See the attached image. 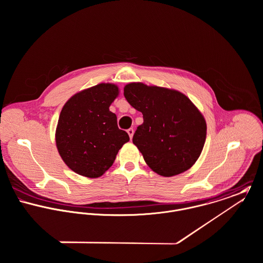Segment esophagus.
Segmentation results:
<instances>
[{
    "label": "esophagus",
    "instance_id": "34e87169",
    "mask_svg": "<svg viewBox=\"0 0 263 263\" xmlns=\"http://www.w3.org/2000/svg\"><path fill=\"white\" fill-rule=\"evenodd\" d=\"M127 132H128V134H129L130 138L132 139V137H133V134H134V129H133V128H129V129L127 130Z\"/></svg>",
    "mask_w": 263,
    "mask_h": 263
}]
</instances>
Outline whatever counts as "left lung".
Instances as JSON below:
<instances>
[{
    "label": "left lung",
    "mask_w": 263,
    "mask_h": 263,
    "mask_svg": "<svg viewBox=\"0 0 263 263\" xmlns=\"http://www.w3.org/2000/svg\"><path fill=\"white\" fill-rule=\"evenodd\" d=\"M124 97L143 115L133 143L148 166L163 177L190 168L206 138L205 120L191 101L179 91L143 83L127 84Z\"/></svg>",
    "instance_id": "1"
}]
</instances>
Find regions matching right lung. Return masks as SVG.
Returning <instances> with one entry per match:
<instances>
[{
    "instance_id": "add662e5",
    "label": "right lung",
    "mask_w": 263,
    "mask_h": 263,
    "mask_svg": "<svg viewBox=\"0 0 263 263\" xmlns=\"http://www.w3.org/2000/svg\"><path fill=\"white\" fill-rule=\"evenodd\" d=\"M119 93L114 84L102 83L73 96L62 108L55 131L59 154L75 173L98 178L115 161L129 141L119 129L109 105Z\"/></svg>"
}]
</instances>
